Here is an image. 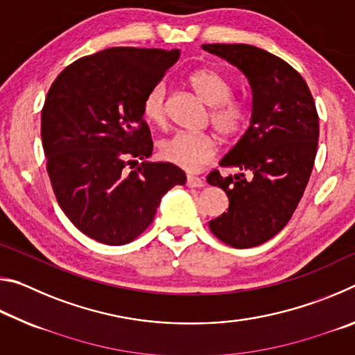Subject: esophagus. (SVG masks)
<instances>
[{"label":"esophagus","instance_id":"1","mask_svg":"<svg viewBox=\"0 0 355 355\" xmlns=\"http://www.w3.org/2000/svg\"><path fill=\"white\" fill-rule=\"evenodd\" d=\"M186 186H188V188H203V186H205V182H203L200 177L188 175V178H186Z\"/></svg>","mask_w":355,"mask_h":355}]
</instances>
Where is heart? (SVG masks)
Segmentation results:
<instances>
[{
    "mask_svg": "<svg viewBox=\"0 0 355 355\" xmlns=\"http://www.w3.org/2000/svg\"><path fill=\"white\" fill-rule=\"evenodd\" d=\"M189 84L199 98L213 106L211 123L222 136H232L243 128L248 110L241 101L232 100V84L227 78L213 69L196 70L189 76ZM142 114L148 122L161 125L166 119V89L155 84L142 101ZM216 142L207 133H186L177 131L159 142L163 159L188 172H199L209 164L216 155Z\"/></svg>",
    "mask_w": 355,
    "mask_h": 355,
    "instance_id": "obj_1",
    "label": "heart"
}]
</instances>
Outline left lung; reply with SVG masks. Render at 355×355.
Wrapping results in <instances>:
<instances>
[{
    "label": "left lung",
    "instance_id": "8db88e82",
    "mask_svg": "<svg viewBox=\"0 0 355 355\" xmlns=\"http://www.w3.org/2000/svg\"><path fill=\"white\" fill-rule=\"evenodd\" d=\"M202 48L235 65L252 91L249 128L219 163L241 173L213 171L207 178L228 197L227 213L209 220V230L232 248H255L288 224L309 183L320 136L316 106L307 83L284 59L244 44Z\"/></svg>",
    "mask_w": 355,
    "mask_h": 355
}]
</instances>
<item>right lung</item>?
Segmentation results:
<instances>
[{
    "label": "right lung",
    "instance_id": "1",
    "mask_svg": "<svg viewBox=\"0 0 355 355\" xmlns=\"http://www.w3.org/2000/svg\"><path fill=\"white\" fill-rule=\"evenodd\" d=\"M178 58V50L107 48L70 64L48 91L40 128L48 175L65 216L95 241H133L166 192L186 183L180 167L147 161L153 142L142 114L146 94Z\"/></svg>",
    "mask_w": 355,
    "mask_h": 355
}]
</instances>
